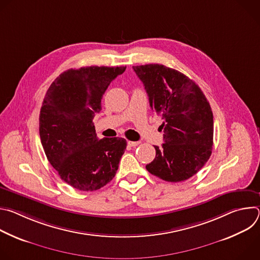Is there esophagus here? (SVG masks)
<instances>
[{
  "label": "esophagus",
  "instance_id": "34e87169",
  "mask_svg": "<svg viewBox=\"0 0 260 260\" xmlns=\"http://www.w3.org/2000/svg\"><path fill=\"white\" fill-rule=\"evenodd\" d=\"M127 144L131 146V147H136V146H138L139 144H140V142H134V141H128L127 142Z\"/></svg>",
  "mask_w": 260,
  "mask_h": 260
}]
</instances>
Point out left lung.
<instances>
[{
    "mask_svg": "<svg viewBox=\"0 0 260 260\" xmlns=\"http://www.w3.org/2000/svg\"><path fill=\"white\" fill-rule=\"evenodd\" d=\"M143 82L160 125L165 143L154 146L156 155L146 166L150 174L168 182L196 175L208 161L213 146V113L202 89L181 72L164 64L133 67Z\"/></svg>",
    "mask_w": 260,
    "mask_h": 260,
    "instance_id": "1",
    "label": "left lung"
}]
</instances>
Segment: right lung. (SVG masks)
<instances>
[{"instance_id":"right-lung-1","label":"right lung","mask_w":260,"mask_h":260,"mask_svg":"<svg viewBox=\"0 0 260 260\" xmlns=\"http://www.w3.org/2000/svg\"><path fill=\"white\" fill-rule=\"evenodd\" d=\"M126 67H85L63 72L49 86L39 117L44 152L60 179L81 191L112 180L126 148L123 138L99 140L92 122L103 95Z\"/></svg>"}]
</instances>
